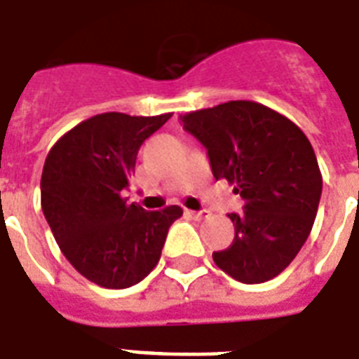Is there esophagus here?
<instances>
[{
    "mask_svg": "<svg viewBox=\"0 0 359 359\" xmlns=\"http://www.w3.org/2000/svg\"><path fill=\"white\" fill-rule=\"evenodd\" d=\"M187 214H189L191 217H195L196 221H201L210 217V210H187Z\"/></svg>",
    "mask_w": 359,
    "mask_h": 359,
    "instance_id": "esophagus-1",
    "label": "esophagus"
}]
</instances>
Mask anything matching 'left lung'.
I'll list each match as a JSON object with an SVG mask.
<instances>
[{
	"mask_svg": "<svg viewBox=\"0 0 359 359\" xmlns=\"http://www.w3.org/2000/svg\"><path fill=\"white\" fill-rule=\"evenodd\" d=\"M183 128L208 151L215 180L234 183L242 214H229L234 241L214 263L242 284L278 276L309 238L322 174L304 132L271 107L233 100L183 115Z\"/></svg>",
	"mask_w": 359,
	"mask_h": 359,
	"instance_id": "8db88e82",
	"label": "left lung"
}]
</instances>
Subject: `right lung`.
Wrapping results in <instances>:
<instances>
[{
  "label": "right lung",
  "instance_id": "1",
  "mask_svg": "<svg viewBox=\"0 0 359 359\" xmlns=\"http://www.w3.org/2000/svg\"><path fill=\"white\" fill-rule=\"evenodd\" d=\"M170 115H94L66 132L45 158V219L75 271L102 287L142 282L161 259L170 225L183 214L180 206L145 212L123 196L140 147Z\"/></svg>",
  "mask_w": 359,
  "mask_h": 359
}]
</instances>
